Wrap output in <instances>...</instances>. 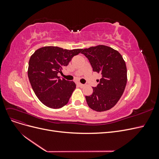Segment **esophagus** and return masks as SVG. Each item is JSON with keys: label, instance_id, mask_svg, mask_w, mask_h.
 Segmentation results:
<instances>
[{"label": "esophagus", "instance_id": "esophagus-1", "mask_svg": "<svg viewBox=\"0 0 159 159\" xmlns=\"http://www.w3.org/2000/svg\"><path fill=\"white\" fill-rule=\"evenodd\" d=\"M77 84H78V85L79 86V87H81V88H82V87H84V84H81V83H77Z\"/></svg>", "mask_w": 159, "mask_h": 159}]
</instances>
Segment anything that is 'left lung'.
Returning <instances> with one entry per match:
<instances>
[{
	"instance_id": "1",
	"label": "left lung",
	"mask_w": 159,
	"mask_h": 159,
	"mask_svg": "<svg viewBox=\"0 0 159 159\" xmlns=\"http://www.w3.org/2000/svg\"><path fill=\"white\" fill-rule=\"evenodd\" d=\"M93 71L102 74L93 93L85 96L88 106L101 112L114 107L123 95L127 84V67L120 53L112 48L99 45L82 50Z\"/></svg>"
}]
</instances>
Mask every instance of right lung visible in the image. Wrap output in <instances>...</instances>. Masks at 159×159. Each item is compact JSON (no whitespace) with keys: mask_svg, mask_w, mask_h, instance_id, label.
<instances>
[{"mask_svg":"<svg viewBox=\"0 0 159 159\" xmlns=\"http://www.w3.org/2000/svg\"><path fill=\"white\" fill-rule=\"evenodd\" d=\"M82 50H69L57 46H45L31 56L28 63V79L34 92L46 106L58 109L68 103L75 89V84L73 81L61 80L57 74Z\"/></svg>","mask_w":159,"mask_h":159,"instance_id":"obj_1","label":"right lung"}]
</instances>
